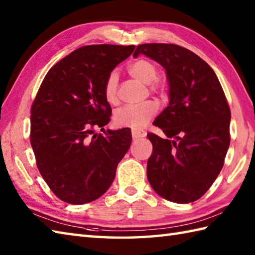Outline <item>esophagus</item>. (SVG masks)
<instances>
[{
    "instance_id": "34e87169",
    "label": "esophagus",
    "mask_w": 255,
    "mask_h": 255,
    "mask_svg": "<svg viewBox=\"0 0 255 255\" xmlns=\"http://www.w3.org/2000/svg\"><path fill=\"white\" fill-rule=\"evenodd\" d=\"M131 134H132V139H140V138L145 137V134L147 133L141 130H132Z\"/></svg>"
}]
</instances>
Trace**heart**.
I'll return each mask as SVG.
<instances>
[{"instance_id": "heart-1", "label": "heart", "mask_w": 255, "mask_h": 255, "mask_svg": "<svg viewBox=\"0 0 255 255\" xmlns=\"http://www.w3.org/2000/svg\"><path fill=\"white\" fill-rule=\"evenodd\" d=\"M128 73L132 78L143 84L150 86V91L163 96V88L155 80L158 79L159 71L155 63L148 59H139L129 64ZM104 96L108 103L115 104L118 100V74L113 71L104 83ZM158 107L152 102H145L141 105H126L114 113V123L117 127L131 128L139 130L147 126L154 117Z\"/></svg>"}]
</instances>
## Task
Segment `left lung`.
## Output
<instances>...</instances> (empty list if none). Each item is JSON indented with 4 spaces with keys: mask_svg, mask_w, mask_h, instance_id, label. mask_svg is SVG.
<instances>
[{
    "mask_svg": "<svg viewBox=\"0 0 255 255\" xmlns=\"http://www.w3.org/2000/svg\"><path fill=\"white\" fill-rule=\"evenodd\" d=\"M142 53L165 69L170 103L154 126L167 138L148 133L152 154L148 160L150 185L161 197L177 204L199 199L223 169L230 144V108L214 70L186 48L143 44Z\"/></svg>",
    "mask_w": 255,
    "mask_h": 255,
    "instance_id": "8db88e82",
    "label": "left lung"
}]
</instances>
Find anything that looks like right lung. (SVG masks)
Listing matches in <instances>:
<instances>
[{
	"mask_svg": "<svg viewBox=\"0 0 255 255\" xmlns=\"http://www.w3.org/2000/svg\"><path fill=\"white\" fill-rule=\"evenodd\" d=\"M131 46L91 45L53 66L30 110V143L36 164L53 194L72 205L91 203L115 178L131 143L129 128L95 133L110 123L104 83Z\"/></svg>",
	"mask_w": 255,
	"mask_h": 255,
	"instance_id": "right-lung-1",
	"label": "right lung"
}]
</instances>
